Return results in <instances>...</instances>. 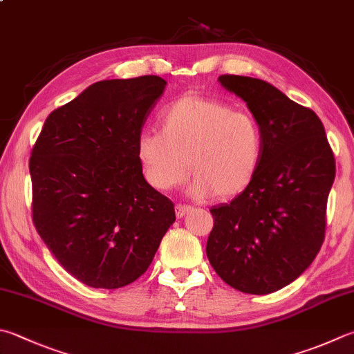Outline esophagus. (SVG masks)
Masks as SVG:
<instances>
[{
  "instance_id": "1",
  "label": "esophagus",
  "mask_w": 354,
  "mask_h": 354,
  "mask_svg": "<svg viewBox=\"0 0 354 354\" xmlns=\"http://www.w3.org/2000/svg\"><path fill=\"white\" fill-rule=\"evenodd\" d=\"M189 211H191V206L189 205H183V203H177L176 205V216L178 218H182L183 216L188 214Z\"/></svg>"
}]
</instances>
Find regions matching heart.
<instances>
[{
	"mask_svg": "<svg viewBox=\"0 0 354 354\" xmlns=\"http://www.w3.org/2000/svg\"><path fill=\"white\" fill-rule=\"evenodd\" d=\"M162 129H146L137 157L152 188L169 191L191 174L198 198H231L254 180L263 152L259 123L246 112L216 98L185 95L158 117Z\"/></svg>",
	"mask_w": 354,
	"mask_h": 354,
	"instance_id": "b5f03b06",
	"label": "heart"
}]
</instances>
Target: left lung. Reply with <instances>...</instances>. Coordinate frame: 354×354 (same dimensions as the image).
Here are the masks:
<instances>
[{"label": "left lung", "mask_w": 354, "mask_h": 354, "mask_svg": "<svg viewBox=\"0 0 354 354\" xmlns=\"http://www.w3.org/2000/svg\"><path fill=\"white\" fill-rule=\"evenodd\" d=\"M218 82L254 115L263 152L248 188L211 209L206 256L232 288L270 295L296 281L321 250L335 154L315 111L263 80L226 73Z\"/></svg>", "instance_id": "left-lung-1"}]
</instances>
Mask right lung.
I'll return each mask as SVG.
<instances>
[{
    "instance_id": "add662e5",
    "label": "right lung",
    "mask_w": 354,
    "mask_h": 354,
    "mask_svg": "<svg viewBox=\"0 0 354 354\" xmlns=\"http://www.w3.org/2000/svg\"><path fill=\"white\" fill-rule=\"evenodd\" d=\"M165 86L157 75L94 83L50 112L32 148L33 225L59 265L92 288L137 281L176 220L137 157Z\"/></svg>"
}]
</instances>
